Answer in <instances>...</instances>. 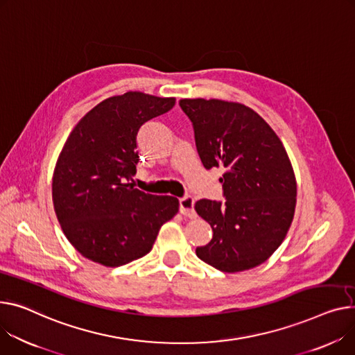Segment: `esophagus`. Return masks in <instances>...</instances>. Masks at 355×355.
I'll use <instances>...</instances> for the list:
<instances>
[{"label":"esophagus","mask_w":355,"mask_h":355,"mask_svg":"<svg viewBox=\"0 0 355 355\" xmlns=\"http://www.w3.org/2000/svg\"><path fill=\"white\" fill-rule=\"evenodd\" d=\"M194 198L193 197H182L180 198V212L185 217L194 218L196 211H194Z\"/></svg>","instance_id":"obj_1"}]
</instances>
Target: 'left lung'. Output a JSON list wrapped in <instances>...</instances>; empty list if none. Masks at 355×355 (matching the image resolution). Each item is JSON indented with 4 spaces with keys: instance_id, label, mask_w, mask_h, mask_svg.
Masks as SVG:
<instances>
[{
    "instance_id": "1",
    "label": "left lung",
    "mask_w": 355,
    "mask_h": 355,
    "mask_svg": "<svg viewBox=\"0 0 355 355\" xmlns=\"http://www.w3.org/2000/svg\"><path fill=\"white\" fill-rule=\"evenodd\" d=\"M207 170L223 167L225 202L200 200L197 214L212 239L197 257L224 272L254 268L284 241L294 218L297 181L274 130L250 107L223 100L182 98Z\"/></svg>"
}]
</instances>
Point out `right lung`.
<instances>
[{"label": "right lung", "mask_w": 355, "mask_h": 355, "mask_svg": "<svg viewBox=\"0 0 355 355\" xmlns=\"http://www.w3.org/2000/svg\"><path fill=\"white\" fill-rule=\"evenodd\" d=\"M174 104V97L128 91L97 104L69 132L54 168L53 202L67 240L91 261L120 267L144 257L178 212V198L130 182L139 127Z\"/></svg>", "instance_id": "obj_1"}]
</instances>
